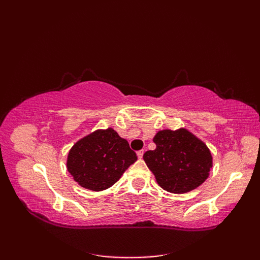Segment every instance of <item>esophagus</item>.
<instances>
[{
	"mask_svg": "<svg viewBox=\"0 0 260 260\" xmlns=\"http://www.w3.org/2000/svg\"><path fill=\"white\" fill-rule=\"evenodd\" d=\"M143 154H144V150H141V151L137 152V156H139V158H142Z\"/></svg>",
	"mask_w": 260,
	"mask_h": 260,
	"instance_id": "1",
	"label": "esophagus"
}]
</instances>
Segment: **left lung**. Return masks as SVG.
<instances>
[{
	"label": "left lung",
	"instance_id": "1",
	"mask_svg": "<svg viewBox=\"0 0 260 260\" xmlns=\"http://www.w3.org/2000/svg\"><path fill=\"white\" fill-rule=\"evenodd\" d=\"M154 151L143 155L158 185L171 193L197 189L209 176L212 156L209 148L185 128L163 129L154 136Z\"/></svg>",
	"mask_w": 260,
	"mask_h": 260
}]
</instances>
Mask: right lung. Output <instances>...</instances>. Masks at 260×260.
<instances>
[{"mask_svg": "<svg viewBox=\"0 0 260 260\" xmlns=\"http://www.w3.org/2000/svg\"><path fill=\"white\" fill-rule=\"evenodd\" d=\"M137 161L128 142L113 128L98 129L79 140L67 158L68 172L80 186L103 191L116 183Z\"/></svg>", "mask_w": 260, "mask_h": 260, "instance_id": "1", "label": "right lung"}]
</instances>
